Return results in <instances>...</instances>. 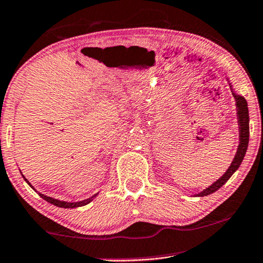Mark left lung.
<instances>
[{
    "mask_svg": "<svg viewBox=\"0 0 263 263\" xmlns=\"http://www.w3.org/2000/svg\"><path fill=\"white\" fill-rule=\"evenodd\" d=\"M233 92V91H232ZM233 97L235 99V103H237V110H238V122H239V145L237 154L234 156V160L232 161L231 166L226 174L222 176L220 179L215 182L214 184H211L210 187L206 188L201 193L197 194V197H206V195L211 194V193H215L218 191L222 185H223L226 182L231 178V176L234 174L235 171L238 170V167L240 166L242 159H244L245 153H247L248 144H249V109H248V103L245 101L244 97L237 95V93L233 92Z\"/></svg>",
    "mask_w": 263,
    "mask_h": 263,
    "instance_id": "left-lung-1",
    "label": "left lung"
}]
</instances>
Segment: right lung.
<instances>
[{
    "label": "right lung",
    "mask_w": 263,
    "mask_h": 263,
    "mask_svg": "<svg viewBox=\"0 0 263 263\" xmlns=\"http://www.w3.org/2000/svg\"><path fill=\"white\" fill-rule=\"evenodd\" d=\"M24 177V176H23ZM24 179L26 182H28V184L30 185V187L32 188V185L29 183V181L24 177ZM39 195L41 197L42 199H45L46 201L51 202V204L58 206V208H64V209H72V208H79V206H84V205H87L88 202H91L93 199H95L96 197H97V194H95L93 197L86 199V200H82V201H78V202H68V201H61V200H57V199H53L51 197H47V195H43L41 194V193H39Z\"/></svg>",
    "instance_id": "obj_1"
}]
</instances>
